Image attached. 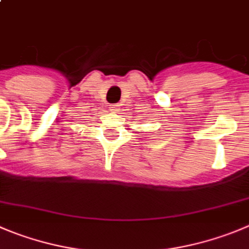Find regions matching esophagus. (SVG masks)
<instances>
[{
	"label": "esophagus",
	"mask_w": 249,
	"mask_h": 249,
	"mask_svg": "<svg viewBox=\"0 0 249 249\" xmlns=\"http://www.w3.org/2000/svg\"><path fill=\"white\" fill-rule=\"evenodd\" d=\"M119 104H111V106L110 107H109V109H110V110L111 111H113V113H117V111L118 110H119Z\"/></svg>",
	"instance_id": "obj_1"
}]
</instances>
